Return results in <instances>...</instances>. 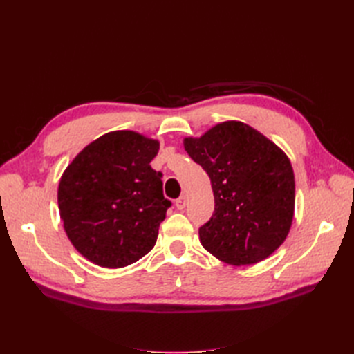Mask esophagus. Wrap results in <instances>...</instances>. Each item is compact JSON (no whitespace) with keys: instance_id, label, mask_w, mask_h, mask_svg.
I'll return each mask as SVG.
<instances>
[{"instance_id":"34e87169","label":"esophagus","mask_w":354,"mask_h":354,"mask_svg":"<svg viewBox=\"0 0 354 354\" xmlns=\"http://www.w3.org/2000/svg\"><path fill=\"white\" fill-rule=\"evenodd\" d=\"M186 207V196H180L177 201H176V208L177 209H185Z\"/></svg>"}]
</instances>
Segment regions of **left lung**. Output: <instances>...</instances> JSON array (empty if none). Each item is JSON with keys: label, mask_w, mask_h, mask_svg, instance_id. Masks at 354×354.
Listing matches in <instances>:
<instances>
[{"label": "left lung", "mask_w": 354, "mask_h": 354, "mask_svg": "<svg viewBox=\"0 0 354 354\" xmlns=\"http://www.w3.org/2000/svg\"><path fill=\"white\" fill-rule=\"evenodd\" d=\"M189 156L211 180L216 208L199 229L216 259L250 266L272 255L294 218L295 180L282 149L241 121H224L201 137H185Z\"/></svg>", "instance_id": "obj_1"}]
</instances>
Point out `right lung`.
<instances>
[{
    "instance_id": "add662e5",
    "label": "right lung",
    "mask_w": 354,
    "mask_h": 354,
    "mask_svg": "<svg viewBox=\"0 0 354 354\" xmlns=\"http://www.w3.org/2000/svg\"><path fill=\"white\" fill-rule=\"evenodd\" d=\"M158 151L155 138L111 131L85 146L63 171L60 220L75 250L88 261L121 269L155 246L171 205L162 174L151 167Z\"/></svg>"
}]
</instances>
